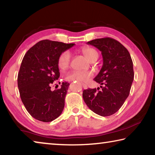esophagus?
<instances>
[{"label":"esophagus","mask_w":155,"mask_h":155,"mask_svg":"<svg viewBox=\"0 0 155 155\" xmlns=\"http://www.w3.org/2000/svg\"><path fill=\"white\" fill-rule=\"evenodd\" d=\"M82 86H83V87L84 88V89H87V85H85V84H84V83H82Z\"/></svg>","instance_id":"obj_1"}]
</instances>
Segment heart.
I'll use <instances>...</instances> for the list:
<instances>
[{
  "label": "heart",
  "mask_w": 155,
  "mask_h": 155,
  "mask_svg": "<svg viewBox=\"0 0 155 155\" xmlns=\"http://www.w3.org/2000/svg\"><path fill=\"white\" fill-rule=\"evenodd\" d=\"M81 52L89 61L92 59L94 57H98V52L95 49L91 47H83L81 49ZM70 61V54L68 51H64L60 54L57 65L61 70H65L68 67ZM91 76L92 72L88 70H72L66 74V79L71 81H78V82H85L87 81Z\"/></svg>",
  "instance_id": "1"
}]
</instances>
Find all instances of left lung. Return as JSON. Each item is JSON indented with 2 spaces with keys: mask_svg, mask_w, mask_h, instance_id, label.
<instances>
[{
  "mask_svg": "<svg viewBox=\"0 0 155 155\" xmlns=\"http://www.w3.org/2000/svg\"><path fill=\"white\" fill-rule=\"evenodd\" d=\"M87 44L101 51L103 64L94 81L103 86L101 90H83V98L95 114L109 116L118 111L129 95L134 78L132 59L128 50L114 39H96Z\"/></svg>",
  "mask_w": 155,
  "mask_h": 155,
  "instance_id": "1",
  "label": "left lung"
}]
</instances>
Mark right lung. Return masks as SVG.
<instances>
[{
	"instance_id": "1",
	"label": "right lung",
	"mask_w": 155,
	"mask_h": 155,
	"mask_svg": "<svg viewBox=\"0 0 155 155\" xmlns=\"http://www.w3.org/2000/svg\"><path fill=\"white\" fill-rule=\"evenodd\" d=\"M74 45L44 40L25 54L18 75V86L26 109L35 119L49 122L61 114L70 84L62 83L61 88L54 91L51 88L60 76L59 56Z\"/></svg>"
}]
</instances>
